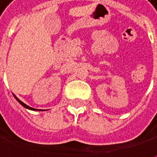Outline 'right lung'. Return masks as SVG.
<instances>
[{"label":"right lung","instance_id":"right-lung-1","mask_svg":"<svg viewBox=\"0 0 157 157\" xmlns=\"http://www.w3.org/2000/svg\"><path fill=\"white\" fill-rule=\"evenodd\" d=\"M14 98H16V101H18V102L20 103V105H21L22 106H24V107H26V108H28V109H32V110H36V109H35V108H32V107L28 106V105H25V103H24V102H22V101H21L20 100H18V98H16L15 96H14Z\"/></svg>","mask_w":157,"mask_h":157}]
</instances>
